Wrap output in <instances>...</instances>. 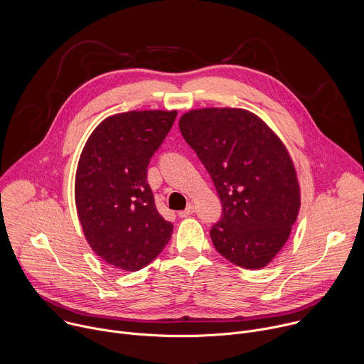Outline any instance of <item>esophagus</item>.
<instances>
[{
	"instance_id": "34e87169",
	"label": "esophagus",
	"mask_w": 364,
	"mask_h": 364,
	"mask_svg": "<svg viewBox=\"0 0 364 364\" xmlns=\"http://www.w3.org/2000/svg\"><path fill=\"white\" fill-rule=\"evenodd\" d=\"M194 213V205H188L186 210H183V211H178V215L180 217H188V215H191Z\"/></svg>"
}]
</instances>
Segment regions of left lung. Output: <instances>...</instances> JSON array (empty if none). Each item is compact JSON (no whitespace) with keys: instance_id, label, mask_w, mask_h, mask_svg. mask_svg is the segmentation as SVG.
Returning <instances> with one entry per match:
<instances>
[{"instance_id":"obj_1","label":"left lung","mask_w":364,"mask_h":364,"mask_svg":"<svg viewBox=\"0 0 364 364\" xmlns=\"http://www.w3.org/2000/svg\"><path fill=\"white\" fill-rule=\"evenodd\" d=\"M178 126L223 205L210 230L215 250L238 267H266L286 245L300 208L287 149L262 118L241 108L191 109Z\"/></svg>"}]
</instances>
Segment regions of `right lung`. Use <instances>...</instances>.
<instances>
[{
	"label": "right lung",
	"mask_w": 364,
	"mask_h": 364,
	"mask_svg": "<svg viewBox=\"0 0 364 364\" xmlns=\"http://www.w3.org/2000/svg\"><path fill=\"white\" fill-rule=\"evenodd\" d=\"M177 111L111 115L87 140L75 174V205L92 252L105 263L137 272L166 247L173 224L159 213L147 167L171 130Z\"/></svg>",
	"instance_id": "obj_1"
}]
</instances>
